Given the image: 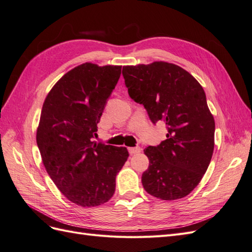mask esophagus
Segmentation results:
<instances>
[{
  "label": "esophagus",
  "instance_id": "obj_1",
  "mask_svg": "<svg viewBox=\"0 0 252 252\" xmlns=\"http://www.w3.org/2000/svg\"><path fill=\"white\" fill-rule=\"evenodd\" d=\"M141 150H142L141 147H130V148H128V151H129V154H130V155L139 154V152H141Z\"/></svg>",
  "mask_w": 252,
  "mask_h": 252
}]
</instances>
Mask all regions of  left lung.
I'll use <instances>...</instances> for the list:
<instances>
[{
  "label": "left lung",
  "mask_w": 252,
  "mask_h": 252,
  "mask_svg": "<svg viewBox=\"0 0 252 252\" xmlns=\"http://www.w3.org/2000/svg\"><path fill=\"white\" fill-rule=\"evenodd\" d=\"M128 94L147 110L150 121L166 124V140L148 146V169L142 174L146 191L173 201L188 195L207 170L215 148V119L203 87L180 66L166 62L124 66Z\"/></svg>",
  "instance_id": "left-lung-1"
}]
</instances>
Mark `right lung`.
<instances>
[{
  "instance_id": "obj_1",
  "label": "right lung",
  "mask_w": 252,
  "mask_h": 252,
  "mask_svg": "<svg viewBox=\"0 0 252 252\" xmlns=\"http://www.w3.org/2000/svg\"><path fill=\"white\" fill-rule=\"evenodd\" d=\"M121 69L84 63L64 74L43 104L36 130L43 164L60 191L82 207L111 199L129 156L126 147L94 141Z\"/></svg>"
}]
</instances>
